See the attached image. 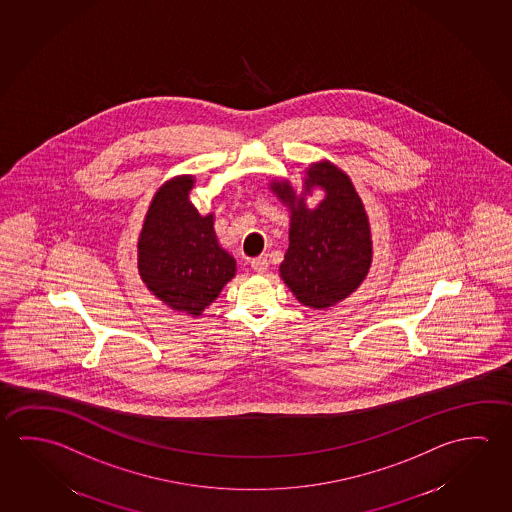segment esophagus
<instances>
[{"mask_svg": "<svg viewBox=\"0 0 512 512\" xmlns=\"http://www.w3.org/2000/svg\"><path fill=\"white\" fill-rule=\"evenodd\" d=\"M252 268L255 273H266L269 268L268 257H257V259L252 260Z\"/></svg>", "mask_w": 512, "mask_h": 512, "instance_id": "obj_1", "label": "esophagus"}]
</instances>
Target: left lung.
I'll return each mask as SVG.
<instances>
[{"mask_svg": "<svg viewBox=\"0 0 512 512\" xmlns=\"http://www.w3.org/2000/svg\"><path fill=\"white\" fill-rule=\"evenodd\" d=\"M307 176L305 193L310 187L327 193L316 209H307L289 184L271 185L291 209L289 248L280 275L303 305L327 309L352 294L368 275L371 235L361 198L341 169L321 162L312 164Z\"/></svg>", "mask_w": 512, "mask_h": 512, "instance_id": "8db88e82", "label": "left lung"}]
</instances>
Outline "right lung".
<instances>
[{"mask_svg": "<svg viewBox=\"0 0 512 512\" xmlns=\"http://www.w3.org/2000/svg\"><path fill=\"white\" fill-rule=\"evenodd\" d=\"M194 180L180 176L162 185L139 237V275L171 309L200 316L235 275V260L216 239L214 218L189 202Z\"/></svg>", "mask_w": 512, "mask_h": 512, "instance_id": "add662e5", "label": "right lung"}]
</instances>
